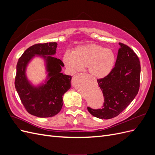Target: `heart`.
Masks as SVG:
<instances>
[{
  "mask_svg": "<svg viewBox=\"0 0 155 155\" xmlns=\"http://www.w3.org/2000/svg\"><path fill=\"white\" fill-rule=\"evenodd\" d=\"M63 61L72 73L81 71L84 67H87L92 77L103 78L113 70L116 58L112 49L91 43L78 46L72 53L66 52Z\"/></svg>",
  "mask_w": 155,
  "mask_h": 155,
  "instance_id": "b5f03b06",
  "label": "heart"
}]
</instances>
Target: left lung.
Listing matches in <instances>:
<instances>
[{"mask_svg":"<svg viewBox=\"0 0 155 155\" xmlns=\"http://www.w3.org/2000/svg\"><path fill=\"white\" fill-rule=\"evenodd\" d=\"M115 67L104 78L98 79V85L104 97L101 109L87 107L90 113L100 119H110L125 110L135 96L140 88V67L137 55L128 46L119 43Z\"/></svg>","mask_w":155,"mask_h":155,"instance_id":"1","label":"left lung"}]
</instances>
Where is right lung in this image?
Returning <instances> with one entry per match:
<instances>
[{"mask_svg":"<svg viewBox=\"0 0 155 155\" xmlns=\"http://www.w3.org/2000/svg\"><path fill=\"white\" fill-rule=\"evenodd\" d=\"M57 43L36 44L25 51L18 59L15 80L16 91L27 112L39 118H48L58 114L63 107V96L71 87L72 77L61 73L62 61L53 56ZM35 55H40L46 62L48 78L45 84L31 85L25 76L27 64Z\"/></svg>","mask_w":155,"mask_h":155,"instance_id":"obj_1","label":"right lung"}]
</instances>
